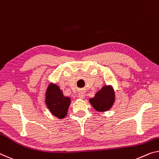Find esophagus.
<instances>
[{
	"instance_id": "1",
	"label": "esophagus",
	"mask_w": 159,
	"mask_h": 159,
	"mask_svg": "<svg viewBox=\"0 0 159 159\" xmlns=\"http://www.w3.org/2000/svg\"><path fill=\"white\" fill-rule=\"evenodd\" d=\"M84 97H85V93L83 91H80L79 93H78V98L83 99V98H84Z\"/></svg>"
}]
</instances>
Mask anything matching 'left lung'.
Segmentation results:
<instances>
[{"instance_id":"obj_1","label":"left lung","mask_w":159,"mask_h":159,"mask_svg":"<svg viewBox=\"0 0 159 159\" xmlns=\"http://www.w3.org/2000/svg\"><path fill=\"white\" fill-rule=\"evenodd\" d=\"M115 101V92L112 86H104L95 94L93 98H90V103L97 111L103 112L112 107Z\"/></svg>"}]
</instances>
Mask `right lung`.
Returning a JSON list of instances; mask_svg holds the SVG:
<instances>
[{
  "instance_id": "right-lung-1",
  "label": "right lung",
  "mask_w": 159,
  "mask_h": 159,
  "mask_svg": "<svg viewBox=\"0 0 159 159\" xmlns=\"http://www.w3.org/2000/svg\"><path fill=\"white\" fill-rule=\"evenodd\" d=\"M46 103L52 114L58 118H63L67 114L70 99L69 97L63 96L57 85L50 84L46 90Z\"/></svg>"
}]
</instances>
